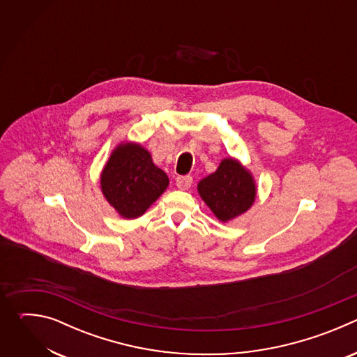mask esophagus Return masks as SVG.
<instances>
[{
    "label": "esophagus",
    "mask_w": 357,
    "mask_h": 357,
    "mask_svg": "<svg viewBox=\"0 0 357 357\" xmlns=\"http://www.w3.org/2000/svg\"><path fill=\"white\" fill-rule=\"evenodd\" d=\"M192 176L189 175H185V176H178L176 178V186L181 189V190H188L192 185Z\"/></svg>",
    "instance_id": "1"
}]
</instances>
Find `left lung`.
Here are the masks:
<instances>
[{"mask_svg":"<svg viewBox=\"0 0 357 357\" xmlns=\"http://www.w3.org/2000/svg\"><path fill=\"white\" fill-rule=\"evenodd\" d=\"M197 190L220 222L243 215L256 199L251 174L233 158L223 160L216 172L199 182Z\"/></svg>","mask_w":357,"mask_h":357,"instance_id":"left-lung-1","label":"left lung"}]
</instances>
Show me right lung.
Returning a JSON list of instances; mask_svg holds the SVG:
<instances>
[{
  "mask_svg": "<svg viewBox=\"0 0 357 357\" xmlns=\"http://www.w3.org/2000/svg\"><path fill=\"white\" fill-rule=\"evenodd\" d=\"M101 190L126 219L145 213L168 188L167 174L152 162L149 152L138 144H120L101 172Z\"/></svg>",
  "mask_w": 357,
  "mask_h": 357,
  "instance_id": "right-lung-1",
  "label": "right lung"
}]
</instances>
